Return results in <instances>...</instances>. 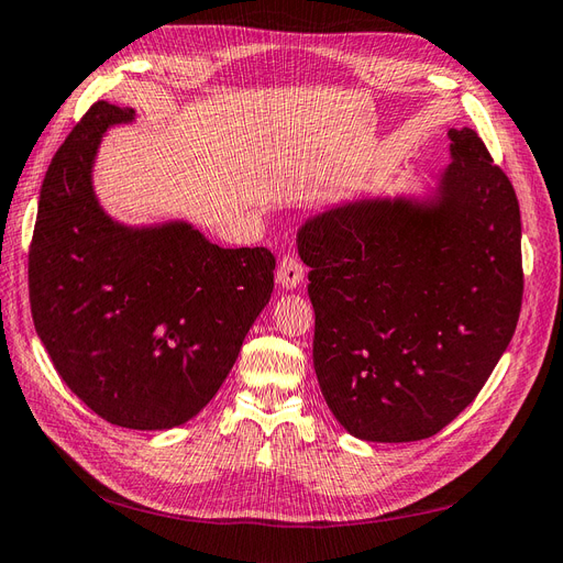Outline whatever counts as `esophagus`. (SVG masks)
Here are the masks:
<instances>
[{
    "mask_svg": "<svg viewBox=\"0 0 563 563\" xmlns=\"http://www.w3.org/2000/svg\"><path fill=\"white\" fill-rule=\"evenodd\" d=\"M305 279V265L294 258V255H284L277 267V284L286 291H294L296 286H300Z\"/></svg>",
    "mask_w": 563,
    "mask_h": 563,
    "instance_id": "esophagus-1",
    "label": "esophagus"
}]
</instances>
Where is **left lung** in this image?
<instances>
[{"label":"left lung","mask_w":563,"mask_h":563,"mask_svg":"<svg viewBox=\"0 0 563 563\" xmlns=\"http://www.w3.org/2000/svg\"><path fill=\"white\" fill-rule=\"evenodd\" d=\"M434 195L340 203L300 230L321 395L364 441L444 430L479 395L515 335L521 213L472 129H451Z\"/></svg>","instance_id":"1"}]
</instances>
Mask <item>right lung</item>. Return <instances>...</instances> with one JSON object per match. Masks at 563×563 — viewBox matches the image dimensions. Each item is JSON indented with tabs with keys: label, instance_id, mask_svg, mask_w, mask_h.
<instances>
[{
	"label": "right lung",
	"instance_id": "add662e5",
	"mask_svg": "<svg viewBox=\"0 0 563 563\" xmlns=\"http://www.w3.org/2000/svg\"><path fill=\"white\" fill-rule=\"evenodd\" d=\"M131 108L100 100L48 164L27 258L30 310L58 376L103 420L168 430L228 378L275 286L267 249H223L183 220L129 228L93 192V162Z\"/></svg>",
	"mask_w": 563,
	"mask_h": 563
}]
</instances>
